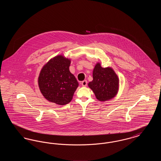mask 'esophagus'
Returning <instances> with one entry per match:
<instances>
[{
  "label": "esophagus",
  "instance_id": "esophagus-1",
  "mask_svg": "<svg viewBox=\"0 0 161 161\" xmlns=\"http://www.w3.org/2000/svg\"><path fill=\"white\" fill-rule=\"evenodd\" d=\"M81 85L83 86H84V87H86V86H87V80H84V81H83L82 82H81Z\"/></svg>",
  "mask_w": 161,
  "mask_h": 161
}]
</instances>
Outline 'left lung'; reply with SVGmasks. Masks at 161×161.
Returning a JSON list of instances; mask_svg holds the SVG:
<instances>
[{"instance_id":"obj_1","label":"left lung","mask_w":161,"mask_h":161,"mask_svg":"<svg viewBox=\"0 0 161 161\" xmlns=\"http://www.w3.org/2000/svg\"><path fill=\"white\" fill-rule=\"evenodd\" d=\"M97 99L105 101L114 98L119 88V78L111 68H102L97 63L93 70V80L88 84Z\"/></svg>"}]
</instances>
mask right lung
Instances as JSON below:
<instances>
[{"mask_svg":"<svg viewBox=\"0 0 161 161\" xmlns=\"http://www.w3.org/2000/svg\"><path fill=\"white\" fill-rule=\"evenodd\" d=\"M70 64V60L59 55L51 58L41 70L38 86L49 101L65 105L72 99L78 83L69 70Z\"/></svg>","mask_w":161,"mask_h":161,"instance_id":"obj_1","label":"right lung"}]
</instances>
